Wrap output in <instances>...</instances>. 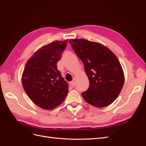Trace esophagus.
Returning <instances> with one entry per match:
<instances>
[{"label":"esophagus","instance_id":"esophagus-1","mask_svg":"<svg viewBox=\"0 0 146 146\" xmlns=\"http://www.w3.org/2000/svg\"><path fill=\"white\" fill-rule=\"evenodd\" d=\"M70 84H71V86H72V87H74V86H75V82H74V81H71V82H70Z\"/></svg>","mask_w":146,"mask_h":146}]
</instances>
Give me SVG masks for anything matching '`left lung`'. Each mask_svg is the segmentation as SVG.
<instances>
[{"instance_id":"8db88e82","label":"left lung","mask_w":146,"mask_h":146,"mask_svg":"<svg viewBox=\"0 0 146 146\" xmlns=\"http://www.w3.org/2000/svg\"><path fill=\"white\" fill-rule=\"evenodd\" d=\"M73 50L84 66L89 81L84 100L101 108L109 106L118 98L124 84V73L118 58L109 48L83 39H71Z\"/></svg>"}]
</instances>
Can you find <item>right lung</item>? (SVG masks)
<instances>
[{
    "label": "right lung",
    "instance_id": "obj_1",
    "mask_svg": "<svg viewBox=\"0 0 146 146\" xmlns=\"http://www.w3.org/2000/svg\"><path fill=\"white\" fill-rule=\"evenodd\" d=\"M68 41L57 40L39 48L25 66L21 82L25 91L36 106L45 110L64 101L68 85L57 68Z\"/></svg>",
    "mask_w": 146,
    "mask_h": 146
}]
</instances>
